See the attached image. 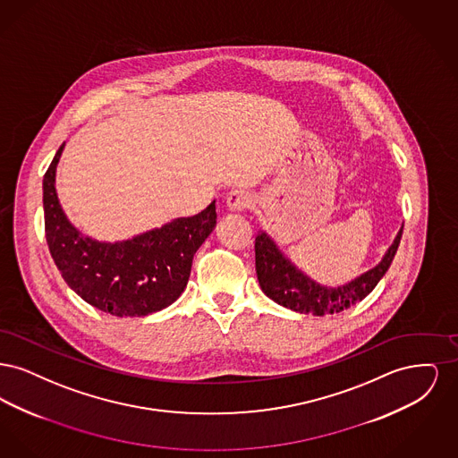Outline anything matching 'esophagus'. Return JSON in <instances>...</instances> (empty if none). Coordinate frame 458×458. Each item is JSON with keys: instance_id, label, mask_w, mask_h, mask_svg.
I'll use <instances>...</instances> for the list:
<instances>
[{"instance_id": "34e87169", "label": "esophagus", "mask_w": 458, "mask_h": 458, "mask_svg": "<svg viewBox=\"0 0 458 458\" xmlns=\"http://www.w3.org/2000/svg\"><path fill=\"white\" fill-rule=\"evenodd\" d=\"M250 204H252V196L249 192H245V191H232L226 196V206L233 213L245 211L247 208H250Z\"/></svg>"}]
</instances>
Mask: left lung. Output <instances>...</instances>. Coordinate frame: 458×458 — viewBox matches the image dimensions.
Returning a JSON list of instances; mask_svg holds the SVG:
<instances>
[{
	"label": "left lung",
	"mask_w": 458,
	"mask_h": 458,
	"mask_svg": "<svg viewBox=\"0 0 458 458\" xmlns=\"http://www.w3.org/2000/svg\"><path fill=\"white\" fill-rule=\"evenodd\" d=\"M402 228L383 261L342 286L316 284L284 258L266 232L256 237V273L261 290L276 304L301 314L325 316L349 309L366 299L388 271L402 239Z\"/></svg>",
	"instance_id": "obj_1"
}]
</instances>
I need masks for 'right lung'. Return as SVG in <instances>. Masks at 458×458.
<instances>
[{"label": "right lung", "instance_id": "add662e5", "mask_svg": "<svg viewBox=\"0 0 458 458\" xmlns=\"http://www.w3.org/2000/svg\"><path fill=\"white\" fill-rule=\"evenodd\" d=\"M64 148L43 180L46 242L64 280L88 304L118 318H140L174 304L187 286L197 249L216 226L215 200L196 216L133 239L98 242L81 233L58 202L55 174Z\"/></svg>", "mask_w": 458, "mask_h": 458}]
</instances>
